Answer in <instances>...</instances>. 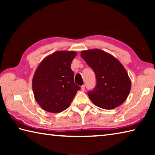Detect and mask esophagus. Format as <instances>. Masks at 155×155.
<instances>
[{
  "instance_id": "1",
  "label": "esophagus",
  "mask_w": 155,
  "mask_h": 155,
  "mask_svg": "<svg viewBox=\"0 0 155 155\" xmlns=\"http://www.w3.org/2000/svg\"><path fill=\"white\" fill-rule=\"evenodd\" d=\"M85 85H82V86H81V90H82L83 91H85Z\"/></svg>"
}]
</instances>
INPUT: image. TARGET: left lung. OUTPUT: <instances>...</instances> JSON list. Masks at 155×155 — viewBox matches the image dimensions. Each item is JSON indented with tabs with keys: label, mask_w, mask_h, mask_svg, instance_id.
<instances>
[{
	"label": "left lung",
	"mask_w": 155,
	"mask_h": 155,
	"mask_svg": "<svg viewBox=\"0 0 155 155\" xmlns=\"http://www.w3.org/2000/svg\"><path fill=\"white\" fill-rule=\"evenodd\" d=\"M81 56L96 76V85L88 92L91 102L104 109H113L127 100L131 82L122 64L111 54L100 49L83 51Z\"/></svg>",
	"instance_id": "1"
}]
</instances>
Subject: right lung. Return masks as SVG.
<instances>
[{"label":"right lung","instance_id":"1","mask_svg":"<svg viewBox=\"0 0 155 155\" xmlns=\"http://www.w3.org/2000/svg\"><path fill=\"white\" fill-rule=\"evenodd\" d=\"M76 56L75 51H56L45 57L37 68L32 88L35 101L44 111H64L81 89L74 83L70 68Z\"/></svg>","mask_w":155,"mask_h":155}]
</instances>
